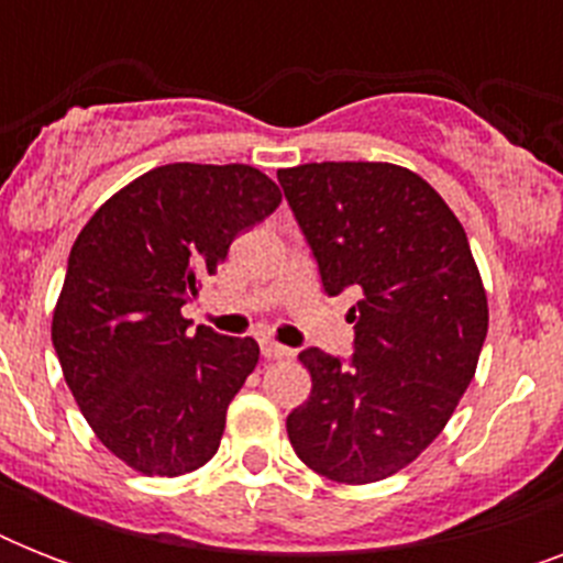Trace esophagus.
I'll use <instances>...</instances> for the list:
<instances>
[{
    "mask_svg": "<svg viewBox=\"0 0 563 563\" xmlns=\"http://www.w3.org/2000/svg\"><path fill=\"white\" fill-rule=\"evenodd\" d=\"M289 347H283V344L272 342V339H265L263 342V356L265 360H286L289 356Z\"/></svg>",
    "mask_w": 563,
    "mask_h": 563,
    "instance_id": "obj_1",
    "label": "esophagus"
}]
</instances>
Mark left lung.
<instances>
[{
    "label": "left lung",
    "mask_w": 563,
    "mask_h": 563,
    "mask_svg": "<svg viewBox=\"0 0 563 563\" xmlns=\"http://www.w3.org/2000/svg\"><path fill=\"white\" fill-rule=\"evenodd\" d=\"M333 298L353 289V356L307 347L312 376L286 432L307 467L365 485L402 471L446 427L488 335V298L444 198L391 163L277 172Z\"/></svg>",
    "instance_id": "obj_1"
}]
</instances>
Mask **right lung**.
I'll return each mask as SVG.
<instances>
[{"instance_id": "right-lung-1", "label": "right lung", "mask_w": 563, "mask_h": 563, "mask_svg": "<svg viewBox=\"0 0 563 563\" xmlns=\"http://www.w3.org/2000/svg\"><path fill=\"white\" fill-rule=\"evenodd\" d=\"M280 207L245 163H169L101 203L75 239L52 344L84 418L145 476H184L219 450L260 344L180 316L239 233Z\"/></svg>"}]
</instances>
